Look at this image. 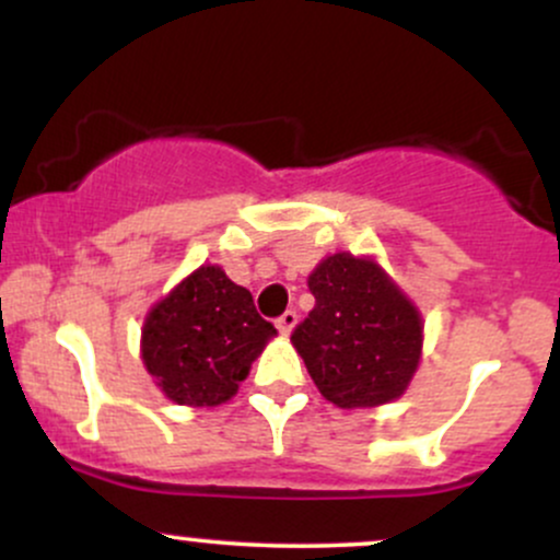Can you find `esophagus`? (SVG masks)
<instances>
[{"mask_svg": "<svg viewBox=\"0 0 560 560\" xmlns=\"http://www.w3.org/2000/svg\"><path fill=\"white\" fill-rule=\"evenodd\" d=\"M294 326H298V313H294V311L281 313V316L276 318V329H279L281 334H289L294 329Z\"/></svg>", "mask_w": 560, "mask_h": 560, "instance_id": "obj_1", "label": "esophagus"}]
</instances>
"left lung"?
<instances>
[{
    "label": "left lung",
    "mask_w": 560,
    "mask_h": 560,
    "mask_svg": "<svg viewBox=\"0 0 560 560\" xmlns=\"http://www.w3.org/2000/svg\"><path fill=\"white\" fill-rule=\"evenodd\" d=\"M316 305L292 345L326 400L376 408L408 389L419 369L423 324L416 305L371 258L337 253L307 279Z\"/></svg>",
    "instance_id": "1"
}]
</instances>
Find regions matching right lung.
<instances>
[{
  "label": "right lung",
  "mask_w": 560,
  "mask_h": 560,
  "mask_svg": "<svg viewBox=\"0 0 560 560\" xmlns=\"http://www.w3.org/2000/svg\"><path fill=\"white\" fill-rule=\"evenodd\" d=\"M273 334L247 289L202 266L147 313L141 361L168 400L213 408L236 395Z\"/></svg>",
  "instance_id": "obj_1"
}]
</instances>
